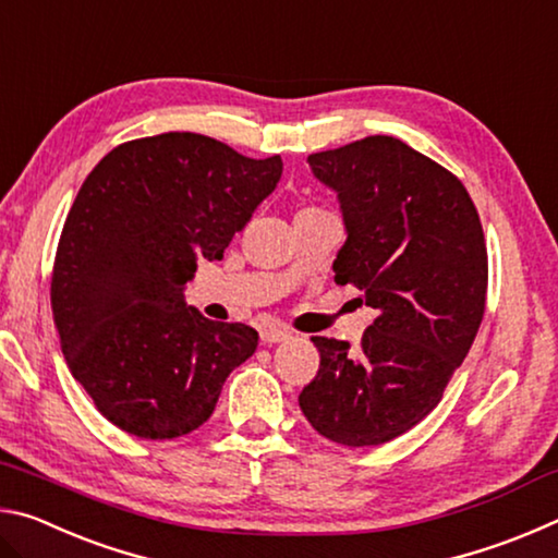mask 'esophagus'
<instances>
[{"label":"esophagus","instance_id":"34e87169","mask_svg":"<svg viewBox=\"0 0 558 558\" xmlns=\"http://www.w3.org/2000/svg\"><path fill=\"white\" fill-rule=\"evenodd\" d=\"M290 329L286 327H266L260 329V342L263 344H278V342H286V339H290Z\"/></svg>","mask_w":558,"mask_h":558}]
</instances>
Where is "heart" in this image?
<instances>
[{
    "label": "heart",
    "instance_id": "1",
    "mask_svg": "<svg viewBox=\"0 0 558 558\" xmlns=\"http://www.w3.org/2000/svg\"><path fill=\"white\" fill-rule=\"evenodd\" d=\"M315 211H319V209H305V211H300V214H315Z\"/></svg>",
    "mask_w": 558,
    "mask_h": 558
}]
</instances>
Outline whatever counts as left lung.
<instances>
[{
    "label": "left lung",
    "instance_id": "8db88e82",
    "mask_svg": "<svg viewBox=\"0 0 558 558\" xmlns=\"http://www.w3.org/2000/svg\"><path fill=\"white\" fill-rule=\"evenodd\" d=\"M347 241L335 280L376 310L356 349L313 337L319 372L300 409L319 436L381 446L426 418L485 315L487 248L468 189L401 140L372 135L307 157Z\"/></svg>",
    "mask_w": 558,
    "mask_h": 558
}]
</instances>
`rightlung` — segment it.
Masks as SVG:
<instances>
[{
	"mask_svg": "<svg viewBox=\"0 0 558 558\" xmlns=\"http://www.w3.org/2000/svg\"><path fill=\"white\" fill-rule=\"evenodd\" d=\"M282 174L196 132L118 145L86 177L51 278L61 349L96 409L130 436L167 440L209 421L258 347L241 323L186 305L196 260H221Z\"/></svg>",
	"mask_w": 558,
	"mask_h": 558,
	"instance_id": "1",
	"label": "right lung"
}]
</instances>
